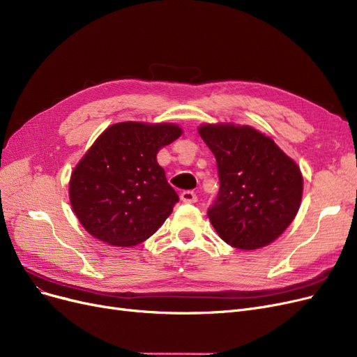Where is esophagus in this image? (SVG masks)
I'll return each mask as SVG.
<instances>
[{"mask_svg":"<svg viewBox=\"0 0 357 357\" xmlns=\"http://www.w3.org/2000/svg\"><path fill=\"white\" fill-rule=\"evenodd\" d=\"M180 198L183 202H188V204H195L196 201H198V195H196L193 190H184L181 192Z\"/></svg>","mask_w":357,"mask_h":357,"instance_id":"34e87169","label":"esophagus"}]
</instances>
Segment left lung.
I'll list each match as a JSON object with an SVG mask.
<instances>
[{
	"mask_svg": "<svg viewBox=\"0 0 357 357\" xmlns=\"http://www.w3.org/2000/svg\"><path fill=\"white\" fill-rule=\"evenodd\" d=\"M198 131L217 159L220 192L208 217L218 236L245 251L276 241L300 210V167L250 126L204 124Z\"/></svg>",
	"mask_w": 357,
	"mask_h": 357,
	"instance_id": "8db88e82",
	"label": "left lung"
}]
</instances>
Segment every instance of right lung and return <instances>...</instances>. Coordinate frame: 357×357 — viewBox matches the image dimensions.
I'll use <instances>...</instances> for the list:
<instances>
[{"instance_id":"1","label":"right lung","mask_w":357,"mask_h":357,"mask_svg":"<svg viewBox=\"0 0 357 357\" xmlns=\"http://www.w3.org/2000/svg\"><path fill=\"white\" fill-rule=\"evenodd\" d=\"M181 132L176 124L126 121L97 137L69 181L72 210L91 236L134 247L162 226L178 196L156 155Z\"/></svg>"}]
</instances>
